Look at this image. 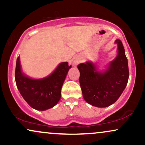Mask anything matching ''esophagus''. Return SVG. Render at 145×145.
Wrapping results in <instances>:
<instances>
[{
    "instance_id": "esophagus-1",
    "label": "esophagus",
    "mask_w": 145,
    "mask_h": 145,
    "mask_svg": "<svg viewBox=\"0 0 145 145\" xmlns=\"http://www.w3.org/2000/svg\"><path fill=\"white\" fill-rule=\"evenodd\" d=\"M80 63V59L79 57H76V58L74 59V61H73V65H74V66H76L78 65Z\"/></svg>"
}]
</instances>
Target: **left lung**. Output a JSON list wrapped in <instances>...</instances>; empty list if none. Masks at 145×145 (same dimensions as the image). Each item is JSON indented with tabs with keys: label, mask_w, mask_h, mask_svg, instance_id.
Listing matches in <instances>:
<instances>
[{
	"label": "left lung",
	"mask_w": 145,
	"mask_h": 145,
	"mask_svg": "<svg viewBox=\"0 0 145 145\" xmlns=\"http://www.w3.org/2000/svg\"><path fill=\"white\" fill-rule=\"evenodd\" d=\"M117 56L107 63L105 69H99L92 61L78 65L80 84L83 98L86 103L97 107H107L116 103L128 84V59L121 41L117 39Z\"/></svg>",
	"instance_id": "8db88e82"
}]
</instances>
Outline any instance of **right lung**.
<instances>
[{
  "instance_id": "1",
  "label": "right lung",
  "mask_w": 145,
  "mask_h": 145,
  "mask_svg": "<svg viewBox=\"0 0 145 145\" xmlns=\"http://www.w3.org/2000/svg\"><path fill=\"white\" fill-rule=\"evenodd\" d=\"M70 68L71 65H68V62H61L48 76L35 79L22 71L19 56L15 74L17 87L31 107L46 111L55 106L61 99L62 86Z\"/></svg>"
}]
</instances>
